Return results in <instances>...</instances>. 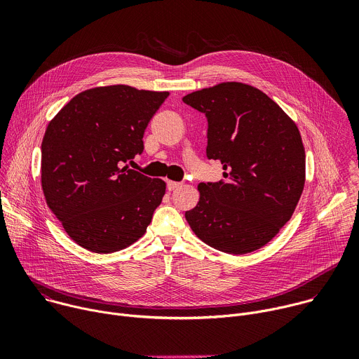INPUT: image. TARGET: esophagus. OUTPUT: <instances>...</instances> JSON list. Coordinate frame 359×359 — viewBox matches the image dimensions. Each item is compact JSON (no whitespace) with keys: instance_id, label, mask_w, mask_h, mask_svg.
I'll return each mask as SVG.
<instances>
[{"instance_id":"1","label":"esophagus","mask_w":359,"mask_h":359,"mask_svg":"<svg viewBox=\"0 0 359 359\" xmlns=\"http://www.w3.org/2000/svg\"><path fill=\"white\" fill-rule=\"evenodd\" d=\"M180 186H182V183H179V182H172V180L168 182V190H169V191H173V190L179 189Z\"/></svg>"}]
</instances>
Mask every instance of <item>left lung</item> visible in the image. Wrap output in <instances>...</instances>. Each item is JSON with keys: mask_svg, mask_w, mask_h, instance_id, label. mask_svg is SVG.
<instances>
[{"mask_svg": "<svg viewBox=\"0 0 359 359\" xmlns=\"http://www.w3.org/2000/svg\"><path fill=\"white\" fill-rule=\"evenodd\" d=\"M183 102L208 118L209 159L224 180L200 183L186 212L194 234L229 254L266 245L291 219L305 183V151L294 121L260 89L223 82Z\"/></svg>", "mask_w": 359, "mask_h": 359, "instance_id": "left-lung-1", "label": "left lung"}]
</instances>
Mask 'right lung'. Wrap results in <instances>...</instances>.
I'll list each match as a JSON object with an SVG mask.
<instances>
[{
	"label": "right lung",
	"instance_id": "right-lung-1",
	"mask_svg": "<svg viewBox=\"0 0 359 359\" xmlns=\"http://www.w3.org/2000/svg\"><path fill=\"white\" fill-rule=\"evenodd\" d=\"M169 92L128 85L83 90L48 123L41 184L48 208L81 247L107 254L139 240L166 183L126 165L143 151V133Z\"/></svg>",
	"mask_w": 359,
	"mask_h": 359
}]
</instances>
